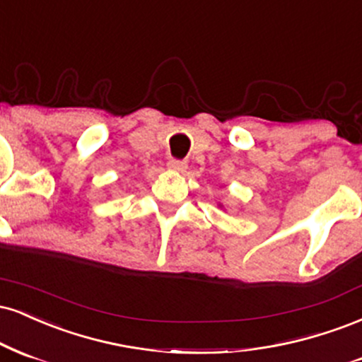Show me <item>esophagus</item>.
<instances>
[{
	"instance_id": "1",
	"label": "esophagus",
	"mask_w": 362,
	"mask_h": 362,
	"mask_svg": "<svg viewBox=\"0 0 362 362\" xmlns=\"http://www.w3.org/2000/svg\"><path fill=\"white\" fill-rule=\"evenodd\" d=\"M186 163H182V160H177V159H171L168 163V169H171V171H177V173H185L186 171Z\"/></svg>"
}]
</instances>
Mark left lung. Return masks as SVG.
<instances>
[{"label":"left lung","mask_w":362,"mask_h":362,"mask_svg":"<svg viewBox=\"0 0 362 362\" xmlns=\"http://www.w3.org/2000/svg\"><path fill=\"white\" fill-rule=\"evenodd\" d=\"M218 206H220V208H222V205H218Z\"/></svg>","instance_id":"left-lung-1"}]
</instances>
